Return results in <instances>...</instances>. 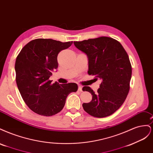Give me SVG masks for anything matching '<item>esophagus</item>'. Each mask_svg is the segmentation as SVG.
<instances>
[{"mask_svg": "<svg viewBox=\"0 0 153 153\" xmlns=\"http://www.w3.org/2000/svg\"><path fill=\"white\" fill-rule=\"evenodd\" d=\"M78 91L80 92L82 91V86L81 85H78Z\"/></svg>", "mask_w": 153, "mask_h": 153, "instance_id": "esophagus-1", "label": "esophagus"}]
</instances>
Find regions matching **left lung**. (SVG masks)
Instances as JSON below:
<instances>
[{
  "label": "left lung",
  "instance_id": "left-lung-1",
  "mask_svg": "<svg viewBox=\"0 0 153 153\" xmlns=\"http://www.w3.org/2000/svg\"><path fill=\"white\" fill-rule=\"evenodd\" d=\"M74 45L87 55L88 74L101 80L96 93L90 87H83V91L92 95L83 108L95 117L109 116L121 107L130 88L132 69L128 55L118 41L109 37L74 41Z\"/></svg>",
  "mask_w": 153,
  "mask_h": 153
}]
</instances>
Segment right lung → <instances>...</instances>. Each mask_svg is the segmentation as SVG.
<instances>
[{"label": "right lung", "mask_w": 153, "mask_h": 153, "mask_svg": "<svg viewBox=\"0 0 153 153\" xmlns=\"http://www.w3.org/2000/svg\"><path fill=\"white\" fill-rule=\"evenodd\" d=\"M73 41L36 39L25 45L15 62L16 82L24 102L34 112L52 116L64 108L69 93L76 92L75 83L59 84L49 80L58 67L57 55Z\"/></svg>", "instance_id": "1"}]
</instances>
